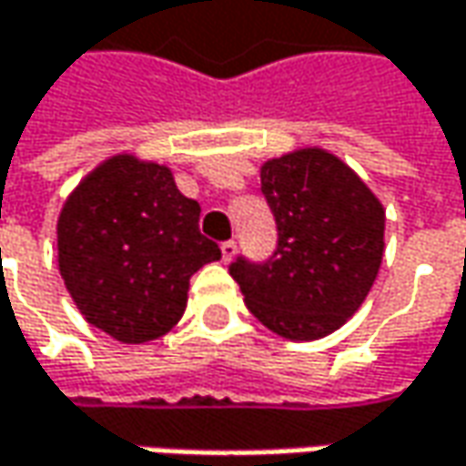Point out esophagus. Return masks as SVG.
<instances>
[{"mask_svg": "<svg viewBox=\"0 0 466 466\" xmlns=\"http://www.w3.org/2000/svg\"><path fill=\"white\" fill-rule=\"evenodd\" d=\"M234 256H237V242H234V239L221 242V258H224V264H229Z\"/></svg>", "mask_w": 466, "mask_h": 466, "instance_id": "1", "label": "esophagus"}]
</instances>
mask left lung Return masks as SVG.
<instances>
[{
  "mask_svg": "<svg viewBox=\"0 0 466 466\" xmlns=\"http://www.w3.org/2000/svg\"><path fill=\"white\" fill-rule=\"evenodd\" d=\"M275 213L267 264L234 261L248 309L288 341H318L362 307L384 258V205L328 148H293L261 165Z\"/></svg>",
  "mask_w": 466,
  "mask_h": 466,
  "instance_id": "obj_1",
  "label": "left lung"
}]
</instances>
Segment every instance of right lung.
I'll list each match as a JSON object with an SVG mask.
<instances>
[{"label": "right lung", "instance_id": "1", "mask_svg": "<svg viewBox=\"0 0 466 466\" xmlns=\"http://www.w3.org/2000/svg\"><path fill=\"white\" fill-rule=\"evenodd\" d=\"M221 258L199 205L167 165L114 154L66 197L58 269L82 318L122 344H147L184 318L189 279Z\"/></svg>", "mask_w": 466, "mask_h": 466}]
</instances>
